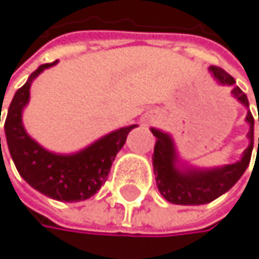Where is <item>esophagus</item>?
I'll use <instances>...</instances> for the list:
<instances>
[{"mask_svg":"<svg viewBox=\"0 0 259 259\" xmlns=\"http://www.w3.org/2000/svg\"><path fill=\"white\" fill-rule=\"evenodd\" d=\"M148 122H151V119H148Z\"/></svg>","mask_w":259,"mask_h":259,"instance_id":"obj_1","label":"esophagus"}]
</instances>
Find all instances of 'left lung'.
<instances>
[{"mask_svg": "<svg viewBox=\"0 0 259 259\" xmlns=\"http://www.w3.org/2000/svg\"><path fill=\"white\" fill-rule=\"evenodd\" d=\"M210 72L213 74V77L219 84L232 86V96L241 105L249 108L247 96L236 86V81L230 74H227L224 69L218 66H210ZM245 122L249 123V133H247L249 147L244 150L242 157L235 163L213 166V168H198L184 163L178 156L173 137L165 131L151 128V133L156 137L153 170L156 175V184L160 195L171 204L201 205V204H208L221 195H224V193H227L239 181L244 171L247 170L252 157L255 120L250 109L247 111V115H245Z\"/></svg>", "mask_w": 259, "mask_h": 259, "instance_id": "1", "label": "left lung"}]
</instances>
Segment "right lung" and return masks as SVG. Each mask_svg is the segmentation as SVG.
Masks as SVG:
<instances>
[{
	"instance_id": "right-lung-1",
	"label": "right lung",
	"mask_w": 259,
	"mask_h": 259,
	"mask_svg": "<svg viewBox=\"0 0 259 259\" xmlns=\"http://www.w3.org/2000/svg\"><path fill=\"white\" fill-rule=\"evenodd\" d=\"M58 61L41 64L15 93L4 123L7 148L20 176L45 196L61 202H77L94 196L105 184L111 165L126 136L137 125L123 126L72 154H57L33 140L23 125V109L30 99V84ZM1 114V109H0ZM1 150V137H0Z\"/></svg>"
}]
</instances>
